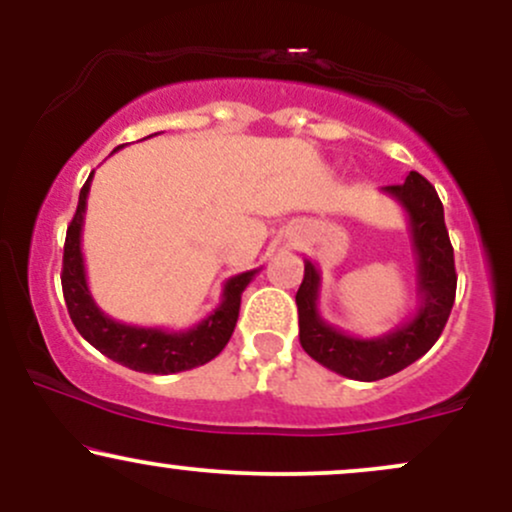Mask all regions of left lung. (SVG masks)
I'll return each mask as SVG.
<instances>
[{
	"label": "left lung",
	"instance_id": "obj_1",
	"mask_svg": "<svg viewBox=\"0 0 512 512\" xmlns=\"http://www.w3.org/2000/svg\"><path fill=\"white\" fill-rule=\"evenodd\" d=\"M395 199L409 221L411 250L416 260V296L419 308L407 322L380 337H354L322 320L317 310L322 276L313 262L305 260L303 284L296 293L298 337L305 354L320 366L344 378L373 383L404 370L438 342L452 303H455L457 274L452 245L445 228L443 204L436 187L424 175L411 170L402 185L380 187Z\"/></svg>",
	"mask_w": 512,
	"mask_h": 512
}]
</instances>
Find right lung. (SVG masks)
Returning <instances> with one entry per match:
<instances>
[{"label": "right lung", "instance_id": "obj_1", "mask_svg": "<svg viewBox=\"0 0 512 512\" xmlns=\"http://www.w3.org/2000/svg\"><path fill=\"white\" fill-rule=\"evenodd\" d=\"M120 149L122 146H117L115 151ZM91 180L93 173L81 187L79 207H76L74 219L67 228V240H64L62 291L74 327L101 354L113 358L120 366L139 370V373L170 375L209 363L211 358L221 354L223 346L228 344L233 330H236L240 296L262 267L231 276L223 284L221 303L190 330L175 332L166 330V327H137L113 320L98 308L91 291H88L84 252H81V231H84Z\"/></svg>", "mask_w": 512, "mask_h": 512}]
</instances>
